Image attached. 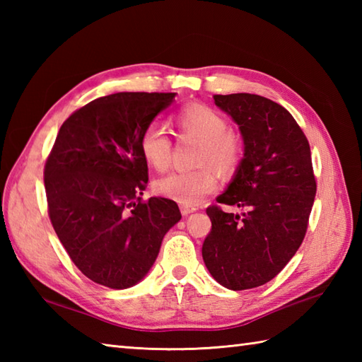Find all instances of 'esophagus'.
<instances>
[{
    "label": "esophagus",
    "mask_w": 362,
    "mask_h": 362,
    "mask_svg": "<svg viewBox=\"0 0 362 362\" xmlns=\"http://www.w3.org/2000/svg\"><path fill=\"white\" fill-rule=\"evenodd\" d=\"M196 210H197V209H196V206H193V205H185V204L180 205V211H182L183 216H187V214L193 213V211H196Z\"/></svg>",
    "instance_id": "1"
}]
</instances>
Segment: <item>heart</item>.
<instances>
[{
    "instance_id": "1",
    "label": "heart",
    "mask_w": 362,
    "mask_h": 362,
    "mask_svg": "<svg viewBox=\"0 0 362 362\" xmlns=\"http://www.w3.org/2000/svg\"><path fill=\"white\" fill-rule=\"evenodd\" d=\"M173 121L179 135L199 138L194 153L199 166L160 177L153 188L179 204H199L216 188V173L211 166L222 174H232L240 165L241 141L228 130V121L205 104L183 105ZM138 146L146 163L157 171H165L171 163L173 141L157 124L144 127Z\"/></svg>"
}]
</instances>
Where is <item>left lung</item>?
Returning <instances> with one entry per match:
<instances>
[{
	"mask_svg": "<svg viewBox=\"0 0 362 362\" xmlns=\"http://www.w3.org/2000/svg\"><path fill=\"white\" fill-rule=\"evenodd\" d=\"M214 104L240 126L244 158L233 182L206 214L211 230L202 245L213 279L232 291L271 281L296 255L316 197L311 149L292 115L271 99L214 95ZM241 206L243 217L220 204Z\"/></svg>",
	"mask_w": 362,
	"mask_h": 362,
	"instance_id": "8db88e82",
	"label": "left lung"
}]
</instances>
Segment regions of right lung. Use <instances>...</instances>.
<instances>
[{
    "label": "right lung",
    "mask_w": 362,
    "mask_h": 362,
    "mask_svg": "<svg viewBox=\"0 0 362 362\" xmlns=\"http://www.w3.org/2000/svg\"><path fill=\"white\" fill-rule=\"evenodd\" d=\"M175 93H115L73 112L45 163L54 232L79 271L112 289L134 286L180 221L171 199L143 201L148 163L138 141Z\"/></svg>",
    "instance_id": "obj_1"
}]
</instances>
